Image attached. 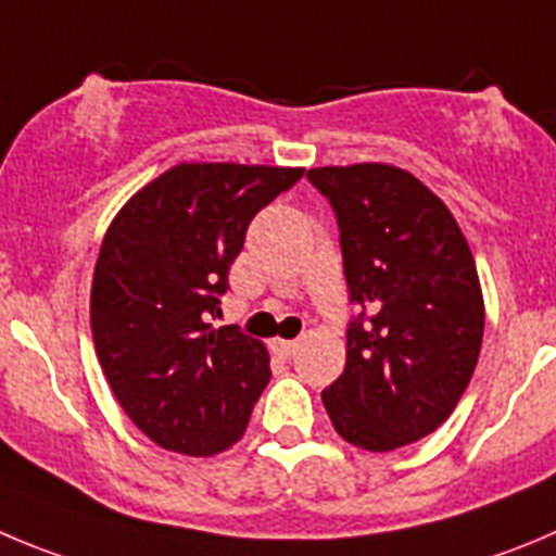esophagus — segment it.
<instances>
[{
    "label": "esophagus",
    "mask_w": 556,
    "mask_h": 556,
    "mask_svg": "<svg viewBox=\"0 0 556 556\" xmlns=\"http://www.w3.org/2000/svg\"><path fill=\"white\" fill-rule=\"evenodd\" d=\"M274 351H277L279 356H285V359H290V356L299 351V342H295V340H274Z\"/></svg>",
    "instance_id": "obj_1"
}]
</instances>
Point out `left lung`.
<instances>
[{"label":"left lung","instance_id":"left-lung-1","mask_svg":"<svg viewBox=\"0 0 556 556\" xmlns=\"http://www.w3.org/2000/svg\"><path fill=\"white\" fill-rule=\"evenodd\" d=\"M309 184L340 227L351 304L345 370L324 389L349 444L389 453L433 433L458 406L482 345V290L458 222L412 173L318 167Z\"/></svg>","mask_w":556,"mask_h":556}]
</instances>
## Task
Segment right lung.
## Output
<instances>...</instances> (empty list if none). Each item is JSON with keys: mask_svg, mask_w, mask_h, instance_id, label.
Here are the masks:
<instances>
[{"mask_svg": "<svg viewBox=\"0 0 556 556\" xmlns=\"http://www.w3.org/2000/svg\"><path fill=\"white\" fill-rule=\"evenodd\" d=\"M299 167L178 164L123 205L90 293L101 370L159 447L216 455L247 430L271 370L261 340L214 326L249 222Z\"/></svg>", "mask_w": 556, "mask_h": 556, "instance_id": "right-lung-1", "label": "right lung"}]
</instances>
